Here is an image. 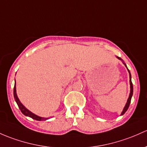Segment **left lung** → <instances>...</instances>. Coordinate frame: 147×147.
Returning a JSON list of instances; mask_svg holds the SVG:
<instances>
[{"label":"left lung","instance_id":"obj_1","mask_svg":"<svg viewBox=\"0 0 147 147\" xmlns=\"http://www.w3.org/2000/svg\"><path fill=\"white\" fill-rule=\"evenodd\" d=\"M116 58H118V59L120 60V61H121L122 62H123V64L125 65V67H127V70H128V72H129V84H130V92H129V97H128V98H127V103H126L124 109H123V111H122L121 114H120V115H123V114H125V113L126 111H127L128 108H129V104H130V102H131V98H132V94H133V85H132V80H131V78H132V77H131V74H130V72H129V69H128L127 67V65H126V64H125V63H124V61H123V60H122L121 58H120V57H118V56H116Z\"/></svg>","mask_w":147,"mask_h":147}]
</instances>
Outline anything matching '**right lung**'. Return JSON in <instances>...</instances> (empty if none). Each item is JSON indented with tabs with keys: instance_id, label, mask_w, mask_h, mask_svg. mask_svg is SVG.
<instances>
[{
	"instance_id": "obj_1",
	"label": "right lung",
	"mask_w": 147,
	"mask_h": 147,
	"mask_svg": "<svg viewBox=\"0 0 147 147\" xmlns=\"http://www.w3.org/2000/svg\"><path fill=\"white\" fill-rule=\"evenodd\" d=\"M14 98H15V101H16L17 104H18V107L19 109H20L21 112L24 114V115L26 116H28L32 118V119H34L36 120H38V121H43V120H46L48 119H49V118H44V117H40L38 115H36V114L33 113L32 112H31L30 111H29L22 103H21L20 101L19 98H18V95H17V92H16V81H15V86H14Z\"/></svg>"
}]
</instances>
